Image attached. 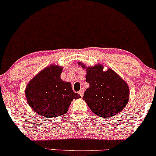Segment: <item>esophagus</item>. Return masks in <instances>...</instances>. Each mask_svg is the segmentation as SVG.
Instances as JSON below:
<instances>
[{"instance_id":"34e87169","label":"esophagus","mask_w":156,"mask_h":156,"mask_svg":"<svg viewBox=\"0 0 156 156\" xmlns=\"http://www.w3.org/2000/svg\"><path fill=\"white\" fill-rule=\"evenodd\" d=\"M78 93H79V94H80V96H81V97H83V93H84V90H83V89H80V90L79 91V92H78Z\"/></svg>"}]
</instances>
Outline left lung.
I'll use <instances>...</instances> for the list:
<instances>
[{"instance_id":"obj_1","label":"left lung","mask_w":156,"mask_h":156,"mask_svg":"<svg viewBox=\"0 0 156 156\" xmlns=\"http://www.w3.org/2000/svg\"><path fill=\"white\" fill-rule=\"evenodd\" d=\"M86 81L89 87L85 91L83 99L96 115L103 118L111 117L121 112L129 100V87L124 80L108 68L103 71V66L96 64L86 67Z\"/></svg>"}]
</instances>
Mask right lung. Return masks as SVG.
<instances>
[{
    "mask_svg": "<svg viewBox=\"0 0 156 156\" xmlns=\"http://www.w3.org/2000/svg\"><path fill=\"white\" fill-rule=\"evenodd\" d=\"M63 67L50 65L30 80L26 89L28 105L43 117L65 115L73 99L81 97L73 92L69 82L61 79Z\"/></svg>",
    "mask_w": 156,
    "mask_h": 156,
    "instance_id": "add662e5",
    "label": "right lung"
}]
</instances>
